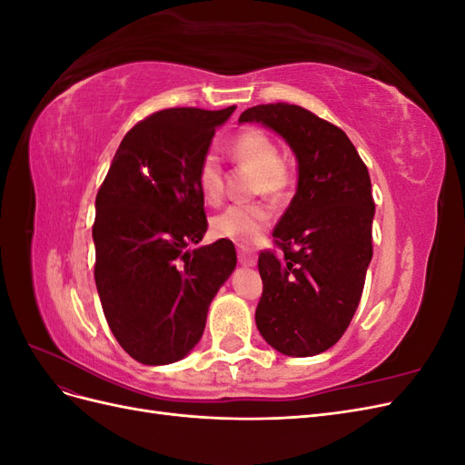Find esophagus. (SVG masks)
<instances>
[{"mask_svg":"<svg viewBox=\"0 0 465 465\" xmlns=\"http://www.w3.org/2000/svg\"><path fill=\"white\" fill-rule=\"evenodd\" d=\"M238 262L242 265H256V254L252 250H246L244 246H238Z\"/></svg>","mask_w":465,"mask_h":465,"instance_id":"34e87169","label":"esophagus"}]
</instances>
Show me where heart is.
<instances>
[{
  "instance_id": "heart-1",
  "label": "heart",
  "mask_w": 465,
  "mask_h": 465,
  "mask_svg": "<svg viewBox=\"0 0 465 465\" xmlns=\"http://www.w3.org/2000/svg\"><path fill=\"white\" fill-rule=\"evenodd\" d=\"M231 154L238 164H246L258 173L256 193L272 200L283 198L291 174L287 164L281 161V149L272 135L262 130H244L232 139ZM195 180L209 203L221 200L223 164L213 151L202 154ZM272 217V209L265 203H234L211 219V231L236 244H254L270 227Z\"/></svg>"
}]
</instances>
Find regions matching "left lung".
<instances>
[{
  "label": "left lung",
  "mask_w": 465,
  "mask_h": 465,
  "mask_svg": "<svg viewBox=\"0 0 465 465\" xmlns=\"http://www.w3.org/2000/svg\"><path fill=\"white\" fill-rule=\"evenodd\" d=\"M238 122H262L299 161L297 193L262 250L263 291L256 326L289 357H312L335 345L361 302L372 258L374 200L367 164L341 128L297 104L244 110Z\"/></svg>",
  "instance_id": "1"
}]
</instances>
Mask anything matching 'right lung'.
<instances>
[{"instance_id": "obj_1", "label": "right lung", "mask_w": 465, "mask_h": 465, "mask_svg": "<svg viewBox=\"0 0 465 465\" xmlns=\"http://www.w3.org/2000/svg\"><path fill=\"white\" fill-rule=\"evenodd\" d=\"M234 108H166L137 122L98 188L96 291L118 343L143 364L190 353L236 265L227 238L193 248L207 231L195 171Z\"/></svg>"}]
</instances>
